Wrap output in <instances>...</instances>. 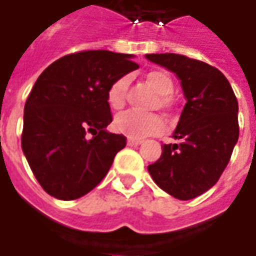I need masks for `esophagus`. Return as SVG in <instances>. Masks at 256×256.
<instances>
[{
	"label": "esophagus",
	"mask_w": 256,
	"mask_h": 256,
	"mask_svg": "<svg viewBox=\"0 0 256 256\" xmlns=\"http://www.w3.org/2000/svg\"><path fill=\"white\" fill-rule=\"evenodd\" d=\"M142 142V140H140V138H128V146H130V147L140 146Z\"/></svg>",
	"instance_id": "1"
}]
</instances>
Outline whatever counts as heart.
<instances>
[{"label":"heart","mask_w":256,"mask_h":256,"mask_svg":"<svg viewBox=\"0 0 256 256\" xmlns=\"http://www.w3.org/2000/svg\"><path fill=\"white\" fill-rule=\"evenodd\" d=\"M147 82L156 90L157 94L166 96L174 91V82L171 77L164 71H151L147 74ZM128 78L120 77L109 86L108 91V104L119 110L126 104V91H128ZM166 99L162 98V106H166ZM114 128L126 134L130 138H144L147 136H154L164 130V120L154 114H142L136 110H128L118 114L114 119Z\"/></svg>","instance_id":"obj_1"}]
</instances>
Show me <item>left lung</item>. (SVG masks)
Returning a JSON list of instances; mask_svg holds the SVG:
<instances>
[{"mask_svg": "<svg viewBox=\"0 0 256 256\" xmlns=\"http://www.w3.org/2000/svg\"><path fill=\"white\" fill-rule=\"evenodd\" d=\"M176 74L186 98L174 138L148 165L154 182L179 200L194 199L220 179L238 142V102L228 80L208 62L184 54H147Z\"/></svg>", "mask_w": 256, "mask_h": 256, "instance_id": "obj_1", "label": "left lung"}]
</instances>
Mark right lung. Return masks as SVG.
<instances>
[{"mask_svg": "<svg viewBox=\"0 0 256 256\" xmlns=\"http://www.w3.org/2000/svg\"><path fill=\"white\" fill-rule=\"evenodd\" d=\"M136 68L130 54L84 50L56 60L36 80L26 99L20 142L50 196L74 200L91 192L126 147L124 136L105 130L112 122L108 91Z\"/></svg>", "mask_w": 256, "mask_h": 256, "instance_id": "right-lung-1", "label": "right lung"}]
</instances>
